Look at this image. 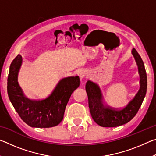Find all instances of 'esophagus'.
I'll list each match as a JSON object with an SVG mask.
<instances>
[{
	"instance_id": "obj_1",
	"label": "esophagus",
	"mask_w": 156,
	"mask_h": 156,
	"mask_svg": "<svg viewBox=\"0 0 156 156\" xmlns=\"http://www.w3.org/2000/svg\"><path fill=\"white\" fill-rule=\"evenodd\" d=\"M87 75H88V72H87V71H85V70L81 71V72H80V73H79V76H80V78L81 79V80L83 78L87 77Z\"/></svg>"
}]
</instances>
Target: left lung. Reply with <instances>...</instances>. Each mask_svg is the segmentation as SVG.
Segmentation results:
<instances>
[{"label":"left lung","mask_w":156,"mask_h":156,"mask_svg":"<svg viewBox=\"0 0 156 156\" xmlns=\"http://www.w3.org/2000/svg\"><path fill=\"white\" fill-rule=\"evenodd\" d=\"M132 54L135 58L140 77V88L136 96L122 109H114L104 105L99 87L93 82L86 83V91L88 96L89 107L94 120L103 127H115L129 122L138 113L145 97L147 88V73L140 56L133 49Z\"/></svg>","instance_id":"left-lung-1"}]
</instances>
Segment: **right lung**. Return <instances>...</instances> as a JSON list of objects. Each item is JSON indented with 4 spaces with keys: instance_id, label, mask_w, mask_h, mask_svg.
<instances>
[{
    "instance_id": "add662e5",
    "label": "right lung",
    "mask_w": 156,
    "mask_h": 156,
    "mask_svg": "<svg viewBox=\"0 0 156 156\" xmlns=\"http://www.w3.org/2000/svg\"><path fill=\"white\" fill-rule=\"evenodd\" d=\"M21 63L22 56L18 54L10 65L7 79V93L15 110L21 119L32 127L57 126L63 119L71 95L80 85V78L78 76L62 78L45 99L30 100L24 96L18 83V73Z\"/></svg>"
}]
</instances>
